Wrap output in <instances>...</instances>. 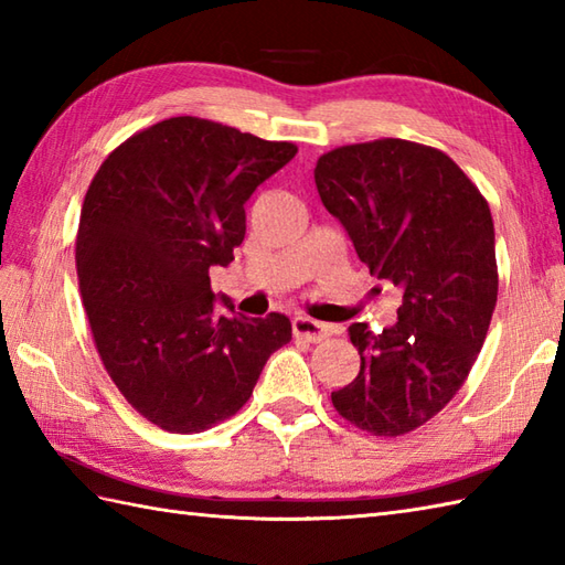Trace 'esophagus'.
Listing matches in <instances>:
<instances>
[{
	"label": "esophagus",
	"instance_id": "esophagus-1",
	"mask_svg": "<svg viewBox=\"0 0 565 565\" xmlns=\"http://www.w3.org/2000/svg\"><path fill=\"white\" fill-rule=\"evenodd\" d=\"M294 338L318 344L328 338V326H322V322H318L313 318L298 316V318H294Z\"/></svg>",
	"mask_w": 565,
	"mask_h": 565
}]
</instances>
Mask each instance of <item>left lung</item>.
I'll return each instance as SVG.
<instances>
[{
    "label": "left lung",
    "mask_w": 565,
    "mask_h": 565,
    "mask_svg": "<svg viewBox=\"0 0 565 565\" xmlns=\"http://www.w3.org/2000/svg\"><path fill=\"white\" fill-rule=\"evenodd\" d=\"M313 174L359 259L403 289L393 328L350 326L362 366L332 405L376 437L407 435L454 398L486 342L498 303L493 215L461 167L423 142L334 148Z\"/></svg>",
    "instance_id": "1"
}]
</instances>
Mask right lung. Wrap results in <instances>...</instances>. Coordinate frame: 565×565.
<instances>
[{
    "instance_id": "1",
    "label": "right lung",
    "mask_w": 565,
    "mask_h": 565,
    "mask_svg": "<svg viewBox=\"0 0 565 565\" xmlns=\"http://www.w3.org/2000/svg\"><path fill=\"white\" fill-rule=\"evenodd\" d=\"M296 152L174 116L124 140L92 179L75 243L84 313L106 374L160 429L196 435L233 417L291 340L286 316L215 313L209 269L235 259L245 201Z\"/></svg>"
}]
</instances>
